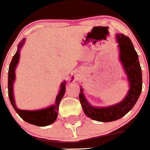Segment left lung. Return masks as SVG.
Instances as JSON below:
<instances>
[{
  "label": "left lung",
  "instance_id": "1",
  "mask_svg": "<svg viewBox=\"0 0 150 150\" xmlns=\"http://www.w3.org/2000/svg\"><path fill=\"white\" fill-rule=\"evenodd\" d=\"M119 56L127 76L129 89L125 97L117 104L105 107H95L86 98L83 88L81 86L79 99L84 114L95 121L109 122L120 120L127 114L137 102L142 89V73L139 56L129 37L122 33H116Z\"/></svg>",
  "mask_w": 150,
  "mask_h": 150
}]
</instances>
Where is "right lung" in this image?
<instances>
[{"label":"right lung","mask_w":150,"mask_h":150,"mask_svg":"<svg viewBox=\"0 0 150 150\" xmlns=\"http://www.w3.org/2000/svg\"><path fill=\"white\" fill-rule=\"evenodd\" d=\"M25 38L23 39L17 45V50L14 56H13L11 62L10 63L9 68H8V97L11 105L13 106L17 114L23 119L24 121L29 124L34 125L40 127H45V126L50 125L53 124L56 121L58 117V111H59V106L62 97H64L66 91V81H64L63 83H61L60 89L59 91V94H57L55 101V104L48 106L47 108H44L38 110H22L18 108L16 105L15 100L14 97V83L15 81V70L18 65L19 60H20V50L24 45ZM73 78V77H72Z\"/></svg>","instance_id":"1"}]
</instances>
